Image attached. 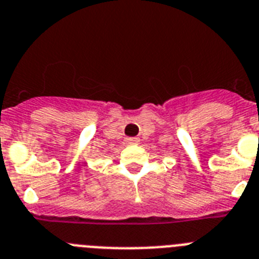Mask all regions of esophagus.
Returning a JSON list of instances; mask_svg holds the SVG:
<instances>
[{
  "mask_svg": "<svg viewBox=\"0 0 259 259\" xmlns=\"http://www.w3.org/2000/svg\"><path fill=\"white\" fill-rule=\"evenodd\" d=\"M138 143H139L138 138H127L126 139V144H129V146H133V144H138Z\"/></svg>",
  "mask_w": 259,
  "mask_h": 259,
  "instance_id": "esophagus-1",
  "label": "esophagus"
}]
</instances>
